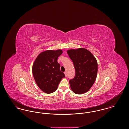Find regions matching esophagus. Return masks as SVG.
<instances>
[{"label": "esophagus", "mask_w": 129, "mask_h": 129, "mask_svg": "<svg viewBox=\"0 0 129 129\" xmlns=\"http://www.w3.org/2000/svg\"><path fill=\"white\" fill-rule=\"evenodd\" d=\"M64 74H65V76H67V72H64Z\"/></svg>", "instance_id": "1"}]
</instances>
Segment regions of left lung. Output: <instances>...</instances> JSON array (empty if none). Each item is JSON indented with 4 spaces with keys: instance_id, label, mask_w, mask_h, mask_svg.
Listing matches in <instances>:
<instances>
[{
    "instance_id": "left-lung-1",
    "label": "left lung",
    "mask_w": 129,
    "mask_h": 129,
    "mask_svg": "<svg viewBox=\"0 0 129 129\" xmlns=\"http://www.w3.org/2000/svg\"><path fill=\"white\" fill-rule=\"evenodd\" d=\"M75 70V75L69 81L70 86L75 94H82L88 91L94 83L98 72L95 57L84 48L67 51Z\"/></svg>"
}]
</instances>
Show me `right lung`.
Wrapping results in <instances>:
<instances>
[{
  "label": "right lung",
  "instance_id": "1",
  "mask_svg": "<svg viewBox=\"0 0 129 129\" xmlns=\"http://www.w3.org/2000/svg\"><path fill=\"white\" fill-rule=\"evenodd\" d=\"M62 51L47 50L38 56L32 67L34 78L39 87L46 93L55 91L64 74L60 71L57 58Z\"/></svg>",
  "mask_w": 129,
  "mask_h": 129
}]
</instances>
